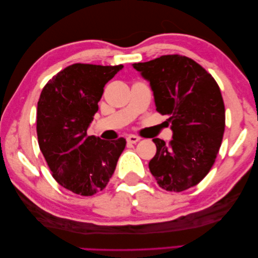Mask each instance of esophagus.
Wrapping results in <instances>:
<instances>
[{"label": "esophagus", "instance_id": "obj_1", "mask_svg": "<svg viewBox=\"0 0 258 258\" xmlns=\"http://www.w3.org/2000/svg\"><path fill=\"white\" fill-rule=\"evenodd\" d=\"M140 140H141V139L139 138V136H135V135H128L127 139H126V141H127L128 143H131V144L138 143V142H139Z\"/></svg>", "mask_w": 258, "mask_h": 258}]
</instances>
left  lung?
Here are the masks:
<instances>
[{
    "mask_svg": "<svg viewBox=\"0 0 258 258\" xmlns=\"http://www.w3.org/2000/svg\"><path fill=\"white\" fill-rule=\"evenodd\" d=\"M133 68L150 83L156 111L168 115L173 140L153 139L150 171L162 188L182 191L210 172L222 144L225 107L213 76L191 58L163 55Z\"/></svg>",
    "mask_w": 258,
    "mask_h": 258,
    "instance_id": "1",
    "label": "left lung"
}]
</instances>
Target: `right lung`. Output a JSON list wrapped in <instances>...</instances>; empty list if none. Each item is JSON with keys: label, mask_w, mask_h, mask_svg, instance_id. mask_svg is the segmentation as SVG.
Listing matches in <instances>:
<instances>
[{"label": "right lung", "mask_w": 258, "mask_h": 258, "mask_svg": "<svg viewBox=\"0 0 258 258\" xmlns=\"http://www.w3.org/2000/svg\"><path fill=\"white\" fill-rule=\"evenodd\" d=\"M123 65L73 64L57 73L37 102L41 152L56 182L75 194L92 196L106 187L126 141L87 135L104 86Z\"/></svg>", "instance_id": "1"}]
</instances>
